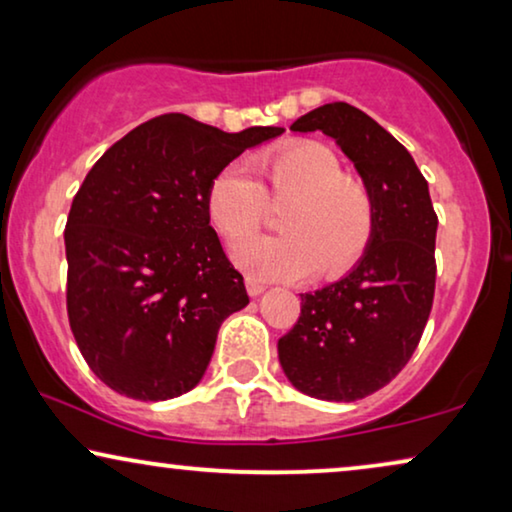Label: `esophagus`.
I'll list each match as a JSON object with an SVG mask.
<instances>
[{"label": "esophagus", "mask_w": 512, "mask_h": 512, "mask_svg": "<svg viewBox=\"0 0 512 512\" xmlns=\"http://www.w3.org/2000/svg\"><path fill=\"white\" fill-rule=\"evenodd\" d=\"M247 291H249V296H261V293L265 291V284L256 277H247Z\"/></svg>", "instance_id": "esophagus-1"}]
</instances>
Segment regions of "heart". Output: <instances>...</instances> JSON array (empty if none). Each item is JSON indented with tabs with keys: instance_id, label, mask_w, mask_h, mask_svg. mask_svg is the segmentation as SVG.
I'll return each instance as SVG.
<instances>
[{
	"instance_id": "heart-1",
	"label": "heart",
	"mask_w": 512,
	"mask_h": 512,
	"mask_svg": "<svg viewBox=\"0 0 512 512\" xmlns=\"http://www.w3.org/2000/svg\"><path fill=\"white\" fill-rule=\"evenodd\" d=\"M270 198H291L279 216L284 235H242L261 223L265 191L247 165L230 163L207 186V214L235 237L230 258L256 279H303L324 268L335 277L361 261L375 235V202L345 174L338 153L319 142H293L256 160Z\"/></svg>"
}]
</instances>
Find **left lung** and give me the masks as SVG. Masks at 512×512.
<instances>
[{"instance_id": "1", "label": "left lung", "mask_w": 512, "mask_h": 512, "mask_svg": "<svg viewBox=\"0 0 512 512\" xmlns=\"http://www.w3.org/2000/svg\"><path fill=\"white\" fill-rule=\"evenodd\" d=\"M352 160L375 202V235L354 270L300 293L296 326L277 342L289 382L321 401H359L405 368L436 291V230L429 184L408 149L361 109L331 102L300 116Z\"/></svg>"}]
</instances>
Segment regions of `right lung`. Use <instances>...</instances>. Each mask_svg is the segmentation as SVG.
I'll return each instance as SVG.
<instances>
[{
  "label": "right lung",
  "instance_id": "add662e5",
  "mask_svg": "<svg viewBox=\"0 0 512 512\" xmlns=\"http://www.w3.org/2000/svg\"><path fill=\"white\" fill-rule=\"evenodd\" d=\"M284 128L223 132L151 118L107 149L67 216V314L90 370L118 394L167 401L202 380L244 279L209 226L207 186Z\"/></svg>",
  "mask_w": 512,
  "mask_h": 512
}]
</instances>
